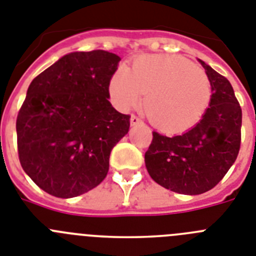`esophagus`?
I'll return each mask as SVG.
<instances>
[{"label": "esophagus", "instance_id": "obj_1", "mask_svg": "<svg viewBox=\"0 0 256 256\" xmlns=\"http://www.w3.org/2000/svg\"><path fill=\"white\" fill-rule=\"evenodd\" d=\"M140 118L136 117V116H132V117H130V124H132V126H135V124H140Z\"/></svg>", "mask_w": 256, "mask_h": 256}]
</instances>
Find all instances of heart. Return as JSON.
<instances>
[{
    "label": "heart",
    "instance_id": "b5f03b06",
    "mask_svg": "<svg viewBox=\"0 0 256 256\" xmlns=\"http://www.w3.org/2000/svg\"><path fill=\"white\" fill-rule=\"evenodd\" d=\"M109 94L121 110L138 106L146 95L150 121L164 132H184L194 126L211 102V80L202 68L176 54H146L130 70L112 75Z\"/></svg>",
    "mask_w": 256,
    "mask_h": 256
}]
</instances>
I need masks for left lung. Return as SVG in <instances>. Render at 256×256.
<instances>
[{
	"mask_svg": "<svg viewBox=\"0 0 256 256\" xmlns=\"http://www.w3.org/2000/svg\"><path fill=\"white\" fill-rule=\"evenodd\" d=\"M211 80L210 106L194 128L166 136L154 132L144 154L156 184L178 194L199 195L214 188L237 158L242 110L230 82L199 60Z\"/></svg>",
	"mask_w": 256,
	"mask_h": 256,
	"instance_id": "8db88e82",
	"label": "left lung"
}]
</instances>
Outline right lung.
I'll use <instances>...</instances> for the list:
<instances>
[{"instance_id": "1", "label": "right lung", "mask_w": 256, "mask_h": 256, "mask_svg": "<svg viewBox=\"0 0 256 256\" xmlns=\"http://www.w3.org/2000/svg\"><path fill=\"white\" fill-rule=\"evenodd\" d=\"M120 61L100 49L72 52L31 82L16 118L18 154L45 192L78 196L108 174L110 151L130 128V116L109 102Z\"/></svg>"}]
</instances>
